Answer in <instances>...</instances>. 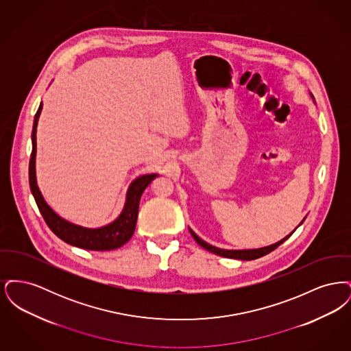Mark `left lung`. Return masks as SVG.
Returning a JSON list of instances; mask_svg holds the SVG:
<instances>
[{"mask_svg":"<svg viewBox=\"0 0 351 351\" xmlns=\"http://www.w3.org/2000/svg\"><path fill=\"white\" fill-rule=\"evenodd\" d=\"M309 95H311V97H312V100L315 102V97H313V95L309 92ZM316 104V102H315ZM305 217L301 219L300 223L296 226V229L302 225V222L305 221ZM189 229V232L192 234V237L195 238V241L200 245L201 247H204L205 250L210 251V252H213V254H216V255H219V256H223V258H232V259H239V261H254V259H258V258H261V256H265V255H267L269 254L271 251L275 250L276 247H279L283 242H285L292 234L295 233V230L296 229H293L291 233L288 234V235H285L283 239H280V241H278V242H275V243H272V245H269V246H265V247H259V249H243V250H228V249H221V247H216V246H213V245H210V243H208V242H205L204 239H201L200 237L197 235V234L195 233L191 228H188Z\"/></svg>","mask_w":351,"mask_h":351,"instance_id":"left-lung-1","label":"left lung"}]
</instances>
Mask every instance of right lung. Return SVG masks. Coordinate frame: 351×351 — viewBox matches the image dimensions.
Listing matches in <instances>:
<instances>
[{
    "mask_svg": "<svg viewBox=\"0 0 351 351\" xmlns=\"http://www.w3.org/2000/svg\"><path fill=\"white\" fill-rule=\"evenodd\" d=\"M42 108H43V104L39 105V109L34 117L33 133H32L33 152H32L30 165H29V182H30V189H32L35 202L39 208V212L45 218L46 223L49 225L51 230L60 239H63L66 243L80 249L108 251L114 250L123 246L133 237L142 193L149 186V184L156 176H159V173H145L135 178L128 188L122 212L114 221H112L108 225H104L100 228H84L80 225L69 222L66 218L60 217L47 204V201L45 200L36 183V171H35L36 126L42 113Z\"/></svg>",
    "mask_w": 351,
    "mask_h": 351,
    "instance_id": "1",
    "label": "right lung"
}]
</instances>
